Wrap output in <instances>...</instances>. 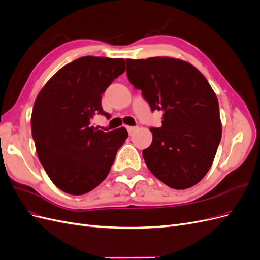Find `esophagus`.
Returning <instances> with one entry per match:
<instances>
[{
    "instance_id": "obj_1",
    "label": "esophagus",
    "mask_w": 260,
    "mask_h": 260,
    "mask_svg": "<svg viewBox=\"0 0 260 260\" xmlns=\"http://www.w3.org/2000/svg\"><path fill=\"white\" fill-rule=\"evenodd\" d=\"M136 129H137V127H130V125H128V127H127V130H128V132H129V135H130V136L132 135L133 132L136 131Z\"/></svg>"
}]
</instances>
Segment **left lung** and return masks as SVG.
I'll list each match as a JSON object with an SVG mask.
<instances>
[{
  "label": "left lung",
  "mask_w": 260,
  "mask_h": 260,
  "mask_svg": "<svg viewBox=\"0 0 260 260\" xmlns=\"http://www.w3.org/2000/svg\"><path fill=\"white\" fill-rule=\"evenodd\" d=\"M127 76L154 111L160 128H151L143 149L149 171L166 185L185 190L208 172L221 140L219 104L206 78L190 62L171 57L125 59Z\"/></svg>",
  "instance_id": "1"
}]
</instances>
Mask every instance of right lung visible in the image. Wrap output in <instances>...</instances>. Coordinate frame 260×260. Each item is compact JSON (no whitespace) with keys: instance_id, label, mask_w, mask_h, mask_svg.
<instances>
[{"instance_id":"add662e5","label":"right lung","mask_w":260,"mask_h":260,"mask_svg":"<svg viewBox=\"0 0 260 260\" xmlns=\"http://www.w3.org/2000/svg\"><path fill=\"white\" fill-rule=\"evenodd\" d=\"M123 58L84 56L60 68L36 99L31 132L39 160L62 192L82 195L103 181L128 138L121 127L104 132L90 125L102 94L124 72Z\"/></svg>"}]
</instances>
